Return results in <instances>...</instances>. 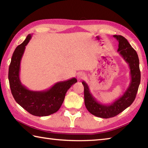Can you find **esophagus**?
Returning a JSON list of instances; mask_svg holds the SVG:
<instances>
[{
	"label": "esophagus",
	"instance_id": "1",
	"mask_svg": "<svg viewBox=\"0 0 148 148\" xmlns=\"http://www.w3.org/2000/svg\"><path fill=\"white\" fill-rule=\"evenodd\" d=\"M86 75L83 72H79V74H77V79H83L85 78Z\"/></svg>",
	"mask_w": 148,
	"mask_h": 148
}]
</instances>
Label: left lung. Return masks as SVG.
Segmentation results:
<instances>
[{"instance_id": "left-lung-1", "label": "left lung", "mask_w": 148, "mask_h": 148, "mask_svg": "<svg viewBox=\"0 0 148 148\" xmlns=\"http://www.w3.org/2000/svg\"><path fill=\"white\" fill-rule=\"evenodd\" d=\"M118 40V52L130 68V83L123 94L111 103L103 104L97 101L90 92L89 86L85 81H83L84 86V104L91 114L102 118L114 117L129 107L136 99V94L140 82V72L139 60L137 53L128 40L121 36H113Z\"/></svg>"}]
</instances>
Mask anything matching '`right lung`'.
Returning a JSON list of instances; mask_svg holds the SVG:
<instances>
[{"label":"right lung","instance_id":"add662e5","mask_svg":"<svg viewBox=\"0 0 148 148\" xmlns=\"http://www.w3.org/2000/svg\"><path fill=\"white\" fill-rule=\"evenodd\" d=\"M31 38L32 34H29L25 40L16 47L12 54L9 67V85L12 95L19 105L34 116H46L58 111L67 90L77 82V79L73 77L60 81L43 91L30 90L22 84L20 79V63L25 46Z\"/></svg>","mask_w":148,"mask_h":148}]
</instances>
